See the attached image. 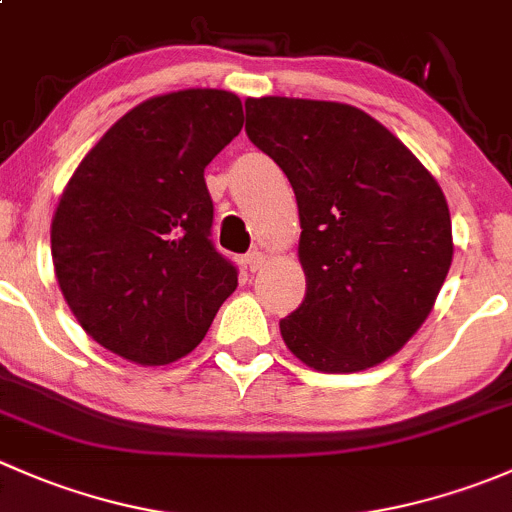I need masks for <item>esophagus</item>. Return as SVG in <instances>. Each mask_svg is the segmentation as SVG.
I'll return each mask as SVG.
<instances>
[{
  "label": "esophagus",
  "instance_id": "34e87169",
  "mask_svg": "<svg viewBox=\"0 0 512 512\" xmlns=\"http://www.w3.org/2000/svg\"><path fill=\"white\" fill-rule=\"evenodd\" d=\"M265 262H267V257L262 255L260 250L250 252V255L245 257V265H247V270H250V272H260L262 267H265Z\"/></svg>",
  "mask_w": 512,
  "mask_h": 512
}]
</instances>
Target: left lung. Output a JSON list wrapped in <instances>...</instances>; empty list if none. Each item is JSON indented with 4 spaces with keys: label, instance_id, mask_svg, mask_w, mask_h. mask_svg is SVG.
I'll use <instances>...</instances> for the list:
<instances>
[{
    "label": "left lung",
    "instance_id": "obj_1",
    "mask_svg": "<svg viewBox=\"0 0 512 512\" xmlns=\"http://www.w3.org/2000/svg\"><path fill=\"white\" fill-rule=\"evenodd\" d=\"M245 131L289 178L299 208L302 304L280 322L287 349L324 374L394 356L451 270L446 195L394 133L337 101H245Z\"/></svg>",
    "mask_w": 512,
    "mask_h": 512
}]
</instances>
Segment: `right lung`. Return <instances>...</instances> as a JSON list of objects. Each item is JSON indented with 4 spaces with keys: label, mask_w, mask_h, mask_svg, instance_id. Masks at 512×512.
<instances>
[{
    "label": "right lung",
    "mask_w": 512,
    "mask_h": 512,
    "mask_svg": "<svg viewBox=\"0 0 512 512\" xmlns=\"http://www.w3.org/2000/svg\"><path fill=\"white\" fill-rule=\"evenodd\" d=\"M242 121L232 91L153 96L118 118L66 183L51 220L56 282L108 352L173 364L235 292L237 270L210 242L203 173Z\"/></svg>",
    "instance_id": "right-lung-1"
}]
</instances>
